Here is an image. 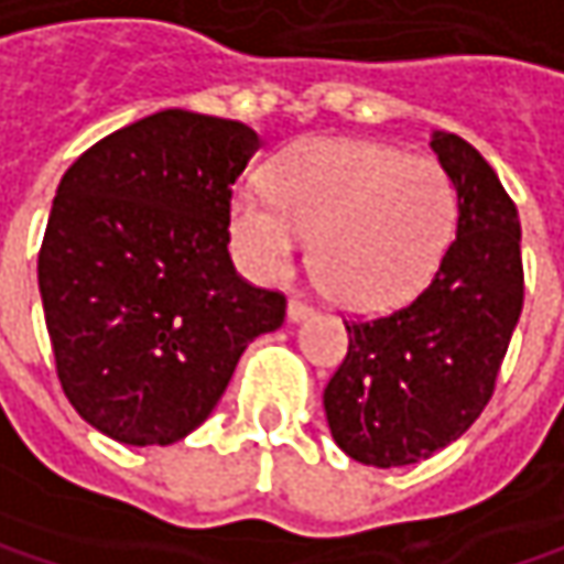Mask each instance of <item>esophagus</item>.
<instances>
[{
  "label": "esophagus",
  "mask_w": 564,
  "mask_h": 564,
  "mask_svg": "<svg viewBox=\"0 0 564 564\" xmlns=\"http://www.w3.org/2000/svg\"><path fill=\"white\" fill-rule=\"evenodd\" d=\"M306 316H313V306L310 303H303V300H290L286 303V319L290 323H303Z\"/></svg>",
  "instance_id": "34e87169"
}]
</instances>
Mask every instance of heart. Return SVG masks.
<instances>
[{"label":"heart","mask_w":564,"mask_h":564,"mask_svg":"<svg viewBox=\"0 0 564 564\" xmlns=\"http://www.w3.org/2000/svg\"><path fill=\"white\" fill-rule=\"evenodd\" d=\"M458 223L448 171L426 154L355 138L283 148L268 189L238 186L229 231L261 281L286 278L313 241V278L351 313H384L433 281Z\"/></svg>","instance_id":"b5f03b06"}]
</instances>
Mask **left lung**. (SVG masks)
Listing matches in <instances>:
<instances>
[{
  "label": "left lung",
  "instance_id": "8db88e82",
  "mask_svg": "<svg viewBox=\"0 0 564 564\" xmlns=\"http://www.w3.org/2000/svg\"><path fill=\"white\" fill-rule=\"evenodd\" d=\"M430 148L458 193L455 241L410 306L345 323L348 355L323 393L335 445L378 468L430 458L481 416L523 310L513 199L465 138L433 131Z\"/></svg>",
  "mask_w": 564,
  "mask_h": 564
}]
</instances>
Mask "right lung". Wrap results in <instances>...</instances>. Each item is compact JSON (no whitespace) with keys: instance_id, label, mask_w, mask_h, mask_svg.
<instances>
[{"instance_id":"obj_1","label":"right lung","mask_w":564,"mask_h":564,"mask_svg":"<svg viewBox=\"0 0 564 564\" xmlns=\"http://www.w3.org/2000/svg\"><path fill=\"white\" fill-rule=\"evenodd\" d=\"M258 131L164 109L106 134L64 174L37 254L57 378L79 416L122 445L189 435L286 300L229 258L231 183Z\"/></svg>"}]
</instances>
